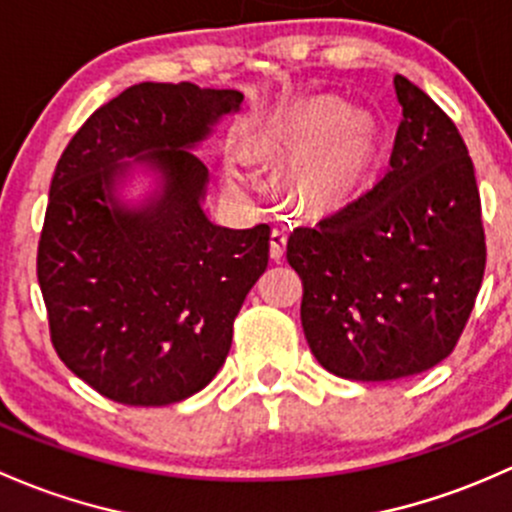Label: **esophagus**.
Here are the masks:
<instances>
[{
    "label": "esophagus",
    "instance_id": "34e87169",
    "mask_svg": "<svg viewBox=\"0 0 512 512\" xmlns=\"http://www.w3.org/2000/svg\"><path fill=\"white\" fill-rule=\"evenodd\" d=\"M286 241H288L286 226H276V229L271 231V258L273 261H281L283 254H286Z\"/></svg>",
    "mask_w": 512,
    "mask_h": 512
}]
</instances>
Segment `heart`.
Masks as SVG:
<instances>
[{"instance_id": "1", "label": "heart", "mask_w": 512, "mask_h": 512, "mask_svg": "<svg viewBox=\"0 0 512 512\" xmlns=\"http://www.w3.org/2000/svg\"><path fill=\"white\" fill-rule=\"evenodd\" d=\"M295 140L303 145H325L320 155V175L337 179L360 162L365 152V133L357 123L347 120L340 108L310 110L300 123ZM226 182L241 192H256L258 182L244 160H231L226 167Z\"/></svg>"}]
</instances>
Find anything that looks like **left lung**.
<instances>
[{"instance_id":"left-lung-1","label":"left lung","mask_w":512,"mask_h":512,"mask_svg":"<svg viewBox=\"0 0 512 512\" xmlns=\"http://www.w3.org/2000/svg\"><path fill=\"white\" fill-rule=\"evenodd\" d=\"M402 123L389 170L288 239L315 360L357 382L431 370L451 355L481 291L486 236L476 172L449 115L394 76Z\"/></svg>"}]
</instances>
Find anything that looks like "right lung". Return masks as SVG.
<instances>
[{"label":"right lung","instance_id":"right-lung-1","mask_svg":"<svg viewBox=\"0 0 512 512\" xmlns=\"http://www.w3.org/2000/svg\"><path fill=\"white\" fill-rule=\"evenodd\" d=\"M241 100L138 83L100 105L56 165L36 258L51 342L113 402L165 407L207 387L266 271L271 226L214 224L209 170L192 152ZM140 171L156 189L125 203L119 189Z\"/></svg>","mask_w":512,"mask_h":512}]
</instances>
